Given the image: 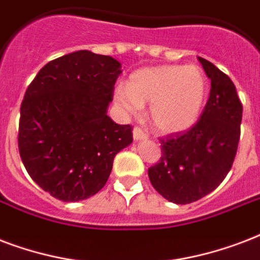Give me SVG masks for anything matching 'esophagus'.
Masks as SVG:
<instances>
[{"instance_id":"obj_1","label":"esophagus","mask_w":260,"mask_h":260,"mask_svg":"<svg viewBox=\"0 0 260 260\" xmlns=\"http://www.w3.org/2000/svg\"><path fill=\"white\" fill-rule=\"evenodd\" d=\"M133 137H134V140L136 141H141V140H146V138H148V134H146L142 128L136 126V127L133 128Z\"/></svg>"}]
</instances>
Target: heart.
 Masks as SVG:
<instances>
[{
  "mask_svg": "<svg viewBox=\"0 0 260 260\" xmlns=\"http://www.w3.org/2000/svg\"><path fill=\"white\" fill-rule=\"evenodd\" d=\"M206 99V76L192 65L144 68L128 77L127 88L114 90L116 106L126 114L136 115L150 103V123L162 134H178L195 126Z\"/></svg>",
  "mask_w": 260,
  "mask_h": 260,
  "instance_id": "obj_1",
  "label": "heart"
}]
</instances>
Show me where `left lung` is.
<instances>
[{"mask_svg":"<svg viewBox=\"0 0 260 260\" xmlns=\"http://www.w3.org/2000/svg\"><path fill=\"white\" fill-rule=\"evenodd\" d=\"M198 59L212 81L201 119L184 134L161 140V157L148 170L154 190L178 205L195 202L220 186L240 140L243 106L236 86L212 62Z\"/></svg>","mask_w":260,"mask_h":260,"instance_id":"8db88e82","label":"left lung"}]
</instances>
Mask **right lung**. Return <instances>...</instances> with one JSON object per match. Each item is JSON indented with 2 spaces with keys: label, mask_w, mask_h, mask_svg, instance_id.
Returning a JSON list of instances; mask_svg holds the SVG:
<instances>
[{
  "label": "right lung",
  "mask_w": 260,
  "mask_h": 260,
  "mask_svg": "<svg viewBox=\"0 0 260 260\" xmlns=\"http://www.w3.org/2000/svg\"><path fill=\"white\" fill-rule=\"evenodd\" d=\"M120 73L112 57L80 50L48 62L25 90L20 157L54 198L77 202L99 192L116 153L133 142L132 126L107 115Z\"/></svg>",
  "instance_id": "add662e5"
}]
</instances>
